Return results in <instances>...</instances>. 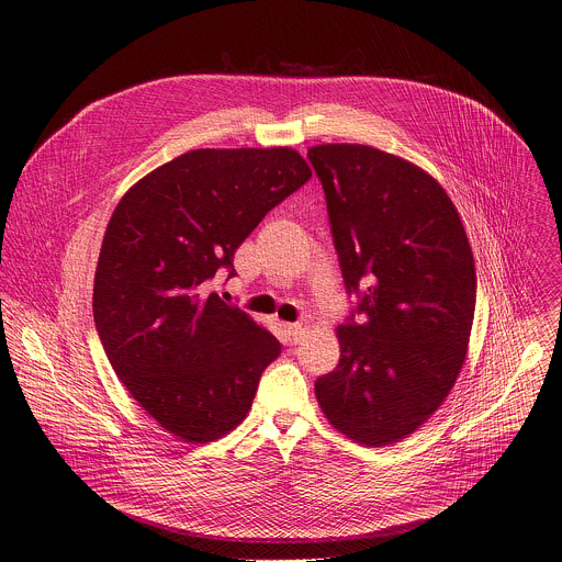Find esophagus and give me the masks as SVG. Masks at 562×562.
<instances>
[{"mask_svg": "<svg viewBox=\"0 0 562 562\" xmlns=\"http://www.w3.org/2000/svg\"><path fill=\"white\" fill-rule=\"evenodd\" d=\"M286 336L291 342H300V338L304 336V327L302 325H289L286 327Z\"/></svg>", "mask_w": 562, "mask_h": 562, "instance_id": "34e87169", "label": "esophagus"}]
</instances>
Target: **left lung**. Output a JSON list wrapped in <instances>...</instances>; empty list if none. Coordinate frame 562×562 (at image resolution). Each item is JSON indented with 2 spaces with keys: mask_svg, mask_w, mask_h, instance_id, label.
Returning a JSON list of instances; mask_svg holds the SVG:
<instances>
[{
  "mask_svg": "<svg viewBox=\"0 0 562 562\" xmlns=\"http://www.w3.org/2000/svg\"><path fill=\"white\" fill-rule=\"evenodd\" d=\"M323 182L345 289L340 362L315 380L329 423L382 447L414 434L449 395L475 311V267L445 189L403 157L364 144L306 153Z\"/></svg>",
  "mask_w": 562,
  "mask_h": 562,
  "instance_id": "8db88e82",
  "label": "left lung"
}]
</instances>
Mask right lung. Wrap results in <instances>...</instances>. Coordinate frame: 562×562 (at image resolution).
Here are the masks:
<instances>
[{
    "mask_svg": "<svg viewBox=\"0 0 562 562\" xmlns=\"http://www.w3.org/2000/svg\"><path fill=\"white\" fill-rule=\"evenodd\" d=\"M300 153L198 148L142 178L106 226L95 329L117 378L159 425L211 442L251 409L282 345L206 284L262 217L308 182Z\"/></svg>",
    "mask_w": 562,
    "mask_h": 562,
    "instance_id": "obj_1",
    "label": "right lung"
}]
</instances>
